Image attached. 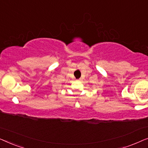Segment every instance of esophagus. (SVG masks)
<instances>
[{
	"label": "esophagus",
	"mask_w": 148,
	"mask_h": 148,
	"mask_svg": "<svg viewBox=\"0 0 148 148\" xmlns=\"http://www.w3.org/2000/svg\"><path fill=\"white\" fill-rule=\"evenodd\" d=\"M77 81H78V82H80V81H82V79H77Z\"/></svg>",
	"instance_id": "esophagus-1"
}]
</instances>
